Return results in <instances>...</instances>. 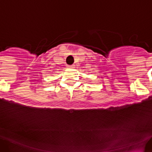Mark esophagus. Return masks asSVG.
Listing matches in <instances>:
<instances>
[{
  "mask_svg": "<svg viewBox=\"0 0 152 152\" xmlns=\"http://www.w3.org/2000/svg\"><path fill=\"white\" fill-rule=\"evenodd\" d=\"M68 68H73V65H69V66H68Z\"/></svg>",
  "mask_w": 152,
  "mask_h": 152,
  "instance_id": "obj_1",
  "label": "esophagus"
}]
</instances>
